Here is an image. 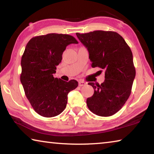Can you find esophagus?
<instances>
[{
    "label": "esophagus",
    "instance_id": "1",
    "mask_svg": "<svg viewBox=\"0 0 154 154\" xmlns=\"http://www.w3.org/2000/svg\"><path fill=\"white\" fill-rule=\"evenodd\" d=\"M85 84H86V83H85V82H83V81H82V80L79 81V86H83V85H85Z\"/></svg>",
    "mask_w": 154,
    "mask_h": 154
}]
</instances>
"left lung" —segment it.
<instances>
[{
  "mask_svg": "<svg viewBox=\"0 0 154 154\" xmlns=\"http://www.w3.org/2000/svg\"><path fill=\"white\" fill-rule=\"evenodd\" d=\"M76 35L88 49L92 67L105 71V82L100 85L88 83L94 92L87 98L88 107L99 116H113L122 108L131 94L136 75L131 49L123 37L113 31L95 30Z\"/></svg>",
  "mask_w": 154,
  "mask_h": 154,
  "instance_id": "8db88e82",
  "label": "left lung"
}]
</instances>
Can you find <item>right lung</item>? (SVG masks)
<instances>
[{
  "label": "right lung",
  "instance_id": "obj_1",
  "mask_svg": "<svg viewBox=\"0 0 154 154\" xmlns=\"http://www.w3.org/2000/svg\"><path fill=\"white\" fill-rule=\"evenodd\" d=\"M78 43L71 35L50 33L35 36L28 41L21 60V83L34 110L51 118L66 108L67 95L78 86L76 80L69 82L54 78L67 45Z\"/></svg>",
  "mask_w": 154,
  "mask_h": 154
}]
</instances>
